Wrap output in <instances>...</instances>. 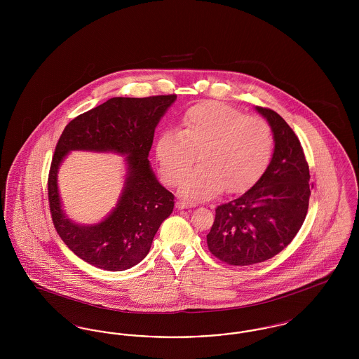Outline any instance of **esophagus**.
Segmentation results:
<instances>
[{"mask_svg": "<svg viewBox=\"0 0 359 359\" xmlns=\"http://www.w3.org/2000/svg\"><path fill=\"white\" fill-rule=\"evenodd\" d=\"M196 203H194V202H186V201H179V202H176V207L179 208V210H183V208H191V207H195Z\"/></svg>", "mask_w": 359, "mask_h": 359, "instance_id": "1", "label": "esophagus"}]
</instances>
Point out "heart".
I'll use <instances>...</instances> for the list:
<instances>
[{
	"label": "heart",
	"mask_w": 359,
	"mask_h": 359,
	"mask_svg": "<svg viewBox=\"0 0 359 359\" xmlns=\"http://www.w3.org/2000/svg\"><path fill=\"white\" fill-rule=\"evenodd\" d=\"M268 123L219 102L188 109L179 130L157 137L154 154L168 184L180 183L195 157L201 165L183 182L182 195L194 201L211 199L224 187L236 192L252 186L266 168L272 154Z\"/></svg>",
	"instance_id": "heart-1"
}]
</instances>
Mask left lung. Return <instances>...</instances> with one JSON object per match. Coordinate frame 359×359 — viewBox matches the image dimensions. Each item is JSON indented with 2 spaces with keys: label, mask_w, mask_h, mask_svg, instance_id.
Here are the masks:
<instances>
[{
  "label": "left lung",
  "mask_w": 359,
  "mask_h": 359,
  "mask_svg": "<svg viewBox=\"0 0 359 359\" xmlns=\"http://www.w3.org/2000/svg\"><path fill=\"white\" fill-rule=\"evenodd\" d=\"M273 133L265 172L238 198L218 205L207 234L210 252L230 265H253L278 255L306 219L309 168L299 138L281 116L256 106Z\"/></svg>",
  "instance_id": "8db88e82"
}]
</instances>
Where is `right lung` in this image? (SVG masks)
<instances>
[{"label":"right lung","instance_id":"add662e5","mask_svg":"<svg viewBox=\"0 0 359 359\" xmlns=\"http://www.w3.org/2000/svg\"><path fill=\"white\" fill-rule=\"evenodd\" d=\"M175 101L176 95L110 98L71 121L59 138L48 176L52 221L63 242L90 265L111 272L135 266L149 253L160 224L171 215L175 196L158 183L148 157L154 129ZM72 150L126 157L119 201L101 223H75L61 205L57 173Z\"/></svg>","mask_w":359,"mask_h":359}]
</instances>
